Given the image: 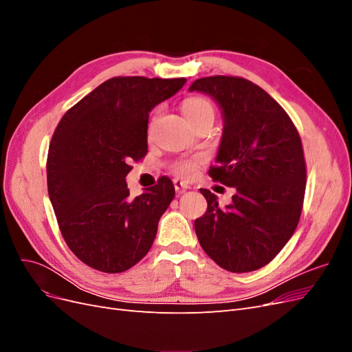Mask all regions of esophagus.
Returning <instances> with one entry per match:
<instances>
[{"mask_svg": "<svg viewBox=\"0 0 352 352\" xmlns=\"http://www.w3.org/2000/svg\"><path fill=\"white\" fill-rule=\"evenodd\" d=\"M173 185H175V189L177 190V192H184V190L190 188L186 182H182V180H177V179L173 180Z\"/></svg>", "mask_w": 352, "mask_h": 352, "instance_id": "obj_1", "label": "esophagus"}]
</instances>
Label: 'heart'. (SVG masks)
<instances>
[{
  "label": "heart",
  "instance_id": "heart-1",
  "mask_svg": "<svg viewBox=\"0 0 352 352\" xmlns=\"http://www.w3.org/2000/svg\"><path fill=\"white\" fill-rule=\"evenodd\" d=\"M182 111L186 117L189 124H192L201 119H206V117H211L214 119V105L212 102L204 97H190L182 102ZM202 162V157H190V158H182L177 160L173 164L172 172L184 179H189L194 175L197 166Z\"/></svg>",
  "mask_w": 352,
  "mask_h": 352
}]
</instances>
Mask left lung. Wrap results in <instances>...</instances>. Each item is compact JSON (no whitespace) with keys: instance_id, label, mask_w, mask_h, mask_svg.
Listing matches in <instances>:
<instances>
[{"instance_id":"obj_1","label":"left lung","mask_w":352,"mask_h":352,"mask_svg":"<svg viewBox=\"0 0 352 352\" xmlns=\"http://www.w3.org/2000/svg\"><path fill=\"white\" fill-rule=\"evenodd\" d=\"M189 91L204 92L220 105L225 126L217 164L208 175L236 189L225 208L208 189H199L208 207L195 220L198 241L221 269H261L300 221L307 177L300 133L267 92L243 78H202Z\"/></svg>"}]
</instances>
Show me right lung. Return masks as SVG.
<instances>
[{"mask_svg":"<svg viewBox=\"0 0 352 352\" xmlns=\"http://www.w3.org/2000/svg\"><path fill=\"white\" fill-rule=\"evenodd\" d=\"M185 78L117 76L61 117L47 158L48 195L67 247L89 267L122 273L141 261L175 198L168 177L135 198L126 176L148 151L150 111Z\"/></svg>","mask_w":352,"mask_h":352,"instance_id":"right-lung-1","label":"right lung"}]
</instances>
